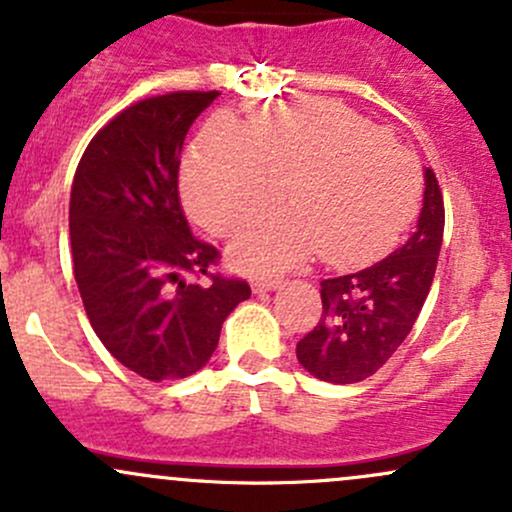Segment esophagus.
<instances>
[{"mask_svg":"<svg viewBox=\"0 0 512 512\" xmlns=\"http://www.w3.org/2000/svg\"><path fill=\"white\" fill-rule=\"evenodd\" d=\"M252 292H270V289H277L282 284V277L277 274H260V277H252Z\"/></svg>","mask_w":512,"mask_h":512,"instance_id":"1","label":"esophagus"}]
</instances>
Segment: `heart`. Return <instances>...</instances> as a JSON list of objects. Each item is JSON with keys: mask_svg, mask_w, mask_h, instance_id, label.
<instances>
[{"mask_svg": "<svg viewBox=\"0 0 512 512\" xmlns=\"http://www.w3.org/2000/svg\"><path fill=\"white\" fill-rule=\"evenodd\" d=\"M287 184L294 211L247 228L230 250L238 265L284 267L314 250L331 265L378 255L417 211L422 171L383 129L328 100L274 107L247 129L218 117L186 164L188 211L218 235L272 211Z\"/></svg>", "mask_w": 512, "mask_h": 512, "instance_id": "1", "label": "heart"}]
</instances>
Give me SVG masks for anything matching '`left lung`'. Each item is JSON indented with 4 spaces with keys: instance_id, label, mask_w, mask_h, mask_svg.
Wrapping results in <instances>:
<instances>
[{
    "instance_id": "1",
    "label": "left lung",
    "mask_w": 512,
    "mask_h": 512,
    "mask_svg": "<svg viewBox=\"0 0 512 512\" xmlns=\"http://www.w3.org/2000/svg\"><path fill=\"white\" fill-rule=\"evenodd\" d=\"M444 238V198L432 169L414 233L392 255L365 270L321 282V319L297 343L299 363L324 383L370 378L412 331Z\"/></svg>"
}]
</instances>
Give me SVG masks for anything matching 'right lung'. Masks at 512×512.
Instances as JSON below:
<instances>
[{
	"mask_svg": "<svg viewBox=\"0 0 512 512\" xmlns=\"http://www.w3.org/2000/svg\"><path fill=\"white\" fill-rule=\"evenodd\" d=\"M218 90L157 95L90 139L71 188L73 274L90 326L142 378H188L211 360L245 279L213 274L218 250L193 238L179 201V164L193 120ZM186 273H206L208 288Z\"/></svg>",
	"mask_w": 512,
	"mask_h": 512,
	"instance_id": "add662e5",
	"label": "right lung"
}]
</instances>
